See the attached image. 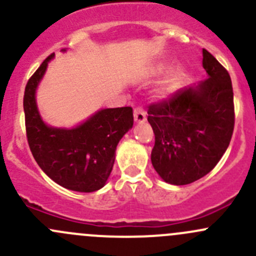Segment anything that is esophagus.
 I'll return each instance as SVG.
<instances>
[{
  "label": "esophagus",
  "mask_w": 256,
  "mask_h": 256,
  "mask_svg": "<svg viewBox=\"0 0 256 256\" xmlns=\"http://www.w3.org/2000/svg\"><path fill=\"white\" fill-rule=\"evenodd\" d=\"M134 118L136 122H144L146 120V112L142 106H136L134 109Z\"/></svg>",
  "instance_id": "34e87169"
}]
</instances>
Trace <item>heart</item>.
<instances>
[{
  "mask_svg": "<svg viewBox=\"0 0 256 256\" xmlns=\"http://www.w3.org/2000/svg\"><path fill=\"white\" fill-rule=\"evenodd\" d=\"M178 84H180V79H178L177 76H174V78L170 79L168 82H167V90L176 89V88L178 86Z\"/></svg>",
  "mask_w": 256,
  "mask_h": 256,
  "instance_id": "1",
  "label": "heart"
}]
</instances>
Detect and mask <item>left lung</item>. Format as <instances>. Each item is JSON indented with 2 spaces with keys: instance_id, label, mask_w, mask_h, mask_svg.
Returning <instances> with one entry per match:
<instances>
[{
  "instance_id": "obj_1",
  "label": "left lung",
  "mask_w": 256,
  "mask_h": 256,
  "mask_svg": "<svg viewBox=\"0 0 256 256\" xmlns=\"http://www.w3.org/2000/svg\"><path fill=\"white\" fill-rule=\"evenodd\" d=\"M208 79L152 102L147 120L154 134L151 161L167 183L190 184L209 174L228 148L236 122L228 70L203 49Z\"/></svg>"
}]
</instances>
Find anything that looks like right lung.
Segmentation results:
<instances>
[{
	"instance_id": "right-lung-1",
	"label": "right lung",
	"mask_w": 256,
	"mask_h": 256,
	"mask_svg": "<svg viewBox=\"0 0 256 256\" xmlns=\"http://www.w3.org/2000/svg\"><path fill=\"white\" fill-rule=\"evenodd\" d=\"M47 56L28 79L23 96L26 135L38 166L66 190L94 192L112 172L118 141L132 128L131 106L104 109L72 130L46 125L36 105V89L47 69Z\"/></svg>"
}]
</instances>
